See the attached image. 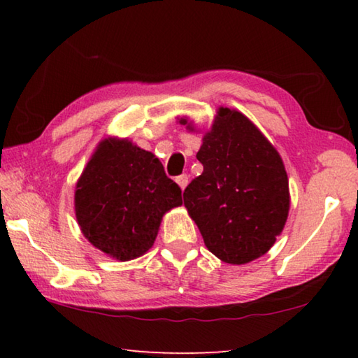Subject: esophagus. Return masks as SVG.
<instances>
[{
	"mask_svg": "<svg viewBox=\"0 0 358 358\" xmlns=\"http://www.w3.org/2000/svg\"><path fill=\"white\" fill-rule=\"evenodd\" d=\"M178 183V186L181 187V191H185V187L187 186V183H189V177H187L186 173L180 175V177H177V180H175Z\"/></svg>",
	"mask_w": 358,
	"mask_h": 358,
	"instance_id": "34e87169",
	"label": "esophagus"
}]
</instances>
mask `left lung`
<instances>
[{
  "instance_id": "obj_1",
  "label": "left lung",
  "mask_w": 358,
  "mask_h": 358,
  "mask_svg": "<svg viewBox=\"0 0 358 358\" xmlns=\"http://www.w3.org/2000/svg\"><path fill=\"white\" fill-rule=\"evenodd\" d=\"M197 159L203 172L183 197L205 246L227 264L264 256L289 213L287 173L273 145L243 113L221 107Z\"/></svg>"
}]
</instances>
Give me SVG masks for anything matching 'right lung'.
<instances>
[{"mask_svg":"<svg viewBox=\"0 0 358 358\" xmlns=\"http://www.w3.org/2000/svg\"><path fill=\"white\" fill-rule=\"evenodd\" d=\"M183 203L159 159L128 141L101 142L77 181L76 216L102 252L131 260L155 243L162 215Z\"/></svg>","mask_w":358,"mask_h":358,"instance_id":"1","label":"right lung"}]
</instances>
